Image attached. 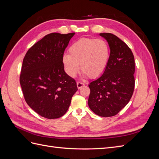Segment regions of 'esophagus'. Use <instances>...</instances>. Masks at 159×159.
Returning <instances> with one entry per match:
<instances>
[{
	"label": "esophagus",
	"mask_w": 159,
	"mask_h": 159,
	"mask_svg": "<svg viewBox=\"0 0 159 159\" xmlns=\"http://www.w3.org/2000/svg\"><path fill=\"white\" fill-rule=\"evenodd\" d=\"M84 85H85V84L81 82V81H78V82H77V87H78V89H80L81 88H82Z\"/></svg>",
	"instance_id": "esophagus-1"
}]
</instances>
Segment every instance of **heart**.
I'll use <instances>...</instances> for the list:
<instances>
[{
    "mask_svg": "<svg viewBox=\"0 0 159 159\" xmlns=\"http://www.w3.org/2000/svg\"><path fill=\"white\" fill-rule=\"evenodd\" d=\"M109 57V48L106 41L83 38L71 45L69 54H64L62 61L66 73L71 78L78 73L80 64L84 75L92 78L104 71Z\"/></svg>",
    "mask_w": 159,
    "mask_h": 159,
    "instance_id": "b5f03b06",
    "label": "heart"
}]
</instances>
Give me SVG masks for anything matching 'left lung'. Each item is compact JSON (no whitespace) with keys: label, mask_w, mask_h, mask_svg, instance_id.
Here are the masks:
<instances>
[{"label":"left lung","mask_w":159,"mask_h":159,"mask_svg":"<svg viewBox=\"0 0 159 159\" xmlns=\"http://www.w3.org/2000/svg\"><path fill=\"white\" fill-rule=\"evenodd\" d=\"M99 35L107 40L110 55L99 78L89 84L88 105L100 117L117 115L129 102L134 88V59L129 46L111 33Z\"/></svg>","instance_id":"obj_1"}]
</instances>
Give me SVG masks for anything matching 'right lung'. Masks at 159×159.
<instances>
[{"instance_id":"right-lung-1","label":"right lung","mask_w":159,"mask_h":159,"mask_svg":"<svg viewBox=\"0 0 159 159\" xmlns=\"http://www.w3.org/2000/svg\"><path fill=\"white\" fill-rule=\"evenodd\" d=\"M75 33L45 36L24 57L20 84L26 102L47 119L61 117L68 111L78 90L75 81L64 71V50Z\"/></svg>"}]
</instances>
